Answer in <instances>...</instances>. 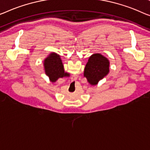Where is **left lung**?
Returning a JSON list of instances; mask_svg holds the SVG:
<instances>
[{
	"label": "left lung",
	"mask_w": 150,
	"mask_h": 150,
	"mask_svg": "<svg viewBox=\"0 0 150 150\" xmlns=\"http://www.w3.org/2000/svg\"><path fill=\"white\" fill-rule=\"evenodd\" d=\"M110 62L100 54H93L89 57L84 69V77L91 86H96L109 73Z\"/></svg>",
	"instance_id": "8db88e82"
}]
</instances>
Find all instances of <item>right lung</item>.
Listing matches in <instances>:
<instances>
[{
    "label": "right lung",
    "instance_id": "add662e5",
    "mask_svg": "<svg viewBox=\"0 0 150 150\" xmlns=\"http://www.w3.org/2000/svg\"><path fill=\"white\" fill-rule=\"evenodd\" d=\"M44 66L46 74L48 76L49 79L52 82H55L59 78L69 75V73L64 72L61 58L57 53L50 54L44 60Z\"/></svg>",
    "mask_w": 150,
    "mask_h": 150
}]
</instances>
